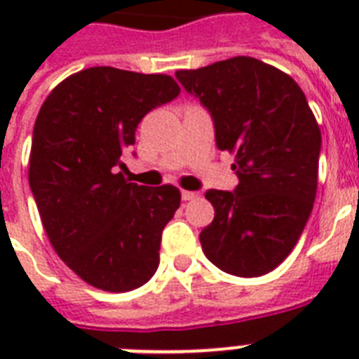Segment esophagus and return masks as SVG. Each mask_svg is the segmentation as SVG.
Returning a JSON list of instances; mask_svg holds the SVG:
<instances>
[{
	"instance_id": "esophagus-1",
	"label": "esophagus",
	"mask_w": 359,
	"mask_h": 359,
	"mask_svg": "<svg viewBox=\"0 0 359 359\" xmlns=\"http://www.w3.org/2000/svg\"><path fill=\"white\" fill-rule=\"evenodd\" d=\"M197 196H199L197 191H188V190L180 191V197H182V201H191V199H196Z\"/></svg>"
}]
</instances>
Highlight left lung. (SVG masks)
Returning a JSON list of instances; mask_svg holds the SVG:
<instances>
[{"label":"left lung","mask_w":359,"mask_h":359,"mask_svg":"<svg viewBox=\"0 0 359 359\" xmlns=\"http://www.w3.org/2000/svg\"><path fill=\"white\" fill-rule=\"evenodd\" d=\"M214 123L216 147L235 152L233 191L208 190L212 224L203 253L233 276L257 278L289 255L311 216L320 128L300 86L276 67L233 57L175 72Z\"/></svg>","instance_id":"left-lung-1"}]
</instances>
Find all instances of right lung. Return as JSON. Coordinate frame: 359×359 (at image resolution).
I'll list each match as a JSON object with an SVG mask.
<instances>
[{"label":"right lung","mask_w":359,"mask_h":359,"mask_svg":"<svg viewBox=\"0 0 359 359\" xmlns=\"http://www.w3.org/2000/svg\"><path fill=\"white\" fill-rule=\"evenodd\" d=\"M179 93L171 76L93 67L61 81L36 115L29 186L42 225L65 264L97 289H137L160 264L180 191L128 182L123 156L141 119Z\"/></svg>","instance_id":"obj_1"}]
</instances>
